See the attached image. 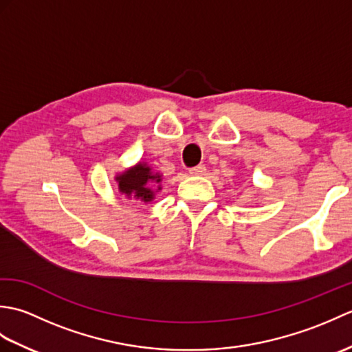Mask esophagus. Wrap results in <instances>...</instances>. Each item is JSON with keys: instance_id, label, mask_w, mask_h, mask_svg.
<instances>
[{"instance_id": "34e87169", "label": "esophagus", "mask_w": 352, "mask_h": 352, "mask_svg": "<svg viewBox=\"0 0 352 352\" xmlns=\"http://www.w3.org/2000/svg\"><path fill=\"white\" fill-rule=\"evenodd\" d=\"M190 175H204L206 174V166L204 164H198V166H193L189 169Z\"/></svg>"}]
</instances>
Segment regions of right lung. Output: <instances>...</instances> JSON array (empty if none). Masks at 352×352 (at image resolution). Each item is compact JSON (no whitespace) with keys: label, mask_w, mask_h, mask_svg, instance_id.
Segmentation results:
<instances>
[{"label":"right lung","mask_w":352,"mask_h":352,"mask_svg":"<svg viewBox=\"0 0 352 352\" xmlns=\"http://www.w3.org/2000/svg\"><path fill=\"white\" fill-rule=\"evenodd\" d=\"M116 180L119 182V190L126 197L142 199L146 203L154 198V192L151 188H148V183H159L160 177L151 174V169L146 164L140 163L136 168L125 170L122 175H118Z\"/></svg>","instance_id":"obj_1"}]
</instances>
